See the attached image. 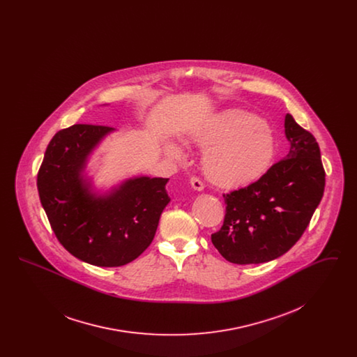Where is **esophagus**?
I'll use <instances>...</instances> for the list:
<instances>
[{"instance_id": "esophagus-1", "label": "esophagus", "mask_w": 357, "mask_h": 357, "mask_svg": "<svg viewBox=\"0 0 357 357\" xmlns=\"http://www.w3.org/2000/svg\"><path fill=\"white\" fill-rule=\"evenodd\" d=\"M190 183H191L192 188L197 190V191H202L204 188V182H202L199 178H197V176H192V178L190 179Z\"/></svg>"}]
</instances>
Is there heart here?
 <instances>
[{
  "label": "heart",
  "mask_w": 357,
  "mask_h": 357,
  "mask_svg": "<svg viewBox=\"0 0 357 357\" xmlns=\"http://www.w3.org/2000/svg\"><path fill=\"white\" fill-rule=\"evenodd\" d=\"M192 143L206 150L204 170L211 182L221 187H241L259 179L277 153L272 130L264 120L243 111H229L207 121L191 137ZM166 153L182 162L183 149L171 142Z\"/></svg>",
  "instance_id": "obj_1"
}]
</instances>
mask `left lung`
<instances>
[{
	"label": "left lung",
	"mask_w": 357,
	"mask_h": 357,
	"mask_svg": "<svg viewBox=\"0 0 357 357\" xmlns=\"http://www.w3.org/2000/svg\"><path fill=\"white\" fill-rule=\"evenodd\" d=\"M290 149L255 183L223 194L226 213L211 242L238 265L269 262L304 234L323 198L325 170L314 136L285 116Z\"/></svg>",
	"instance_id": "left-lung-1"
}]
</instances>
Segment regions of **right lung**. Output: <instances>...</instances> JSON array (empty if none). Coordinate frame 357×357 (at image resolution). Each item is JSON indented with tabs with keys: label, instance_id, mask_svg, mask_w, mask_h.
I'll return each mask as SVG.
<instances>
[{
	"label": "right lung",
	"instance_id": "add662e5",
	"mask_svg": "<svg viewBox=\"0 0 357 357\" xmlns=\"http://www.w3.org/2000/svg\"><path fill=\"white\" fill-rule=\"evenodd\" d=\"M114 128L73 124L52 137L37 174L40 201L59 242L86 264H130L153 242L170 202L167 178L127 179L108 195L89 191L82 172L92 150Z\"/></svg>",
	"mask_w": 357,
	"mask_h": 357
}]
</instances>
